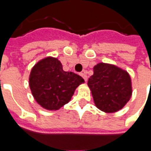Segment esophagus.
<instances>
[{
    "mask_svg": "<svg viewBox=\"0 0 151 151\" xmlns=\"http://www.w3.org/2000/svg\"><path fill=\"white\" fill-rule=\"evenodd\" d=\"M81 76L84 78L85 82H87V76H86V74L85 73H81Z\"/></svg>",
    "mask_w": 151,
    "mask_h": 151,
    "instance_id": "34e87169",
    "label": "esophagus"
}]
</instances>
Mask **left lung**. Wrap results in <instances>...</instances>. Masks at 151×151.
I'll return each mask as SVG.
<instances>
[{
  "label": "left lung",
  "mask_w": 151,
  "mask_h": 151,
  "mask_svg": "<svg viewBox=\"0 0 151 151\" xmlns=\"http://www.w3.org/2000/svg\"><path fill=\"white\" fill-rule=\"evenodd\" d=\"M96 107L105 112H115L126 104L132 95L129 73L118 67L99 63L88 80Z\"/></svg>",
  "instance_id": "8db88e82"
}]
</instances>
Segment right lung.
<instances>
[{
  "label": "right lung",
  "mask_w": 151,
  "mask_h": 151,
  "mask_svg": "<svg viewBox=\"0 0 151 151\" xmlns=\"http://www.w3.org/2000/svg\"><path fill=\"white\" fill-rule=\"evenodd\" d=\"M29 81L38 104L48 110H57L69 103L84 79L74 73L64 71L56 58L47 57L33 67Z\"/></svg>",
  "instance_id": "right-lung-1"
}]
</instances>
